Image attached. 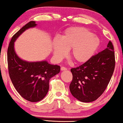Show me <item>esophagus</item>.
Wrapping results in <instances>:
<instances>
[{"label":"esophagus","instance_id":"obj_1","mask_svg":"<svg viewBox=\"0 0 123 123\" xmlns=\"http://www.w3.org/2000/svg\"><path fill=\"white\" fill-rule=\"evenodd\" d=\"M67 70V68H65V67H61V70H62V71H63V70Z\"/></svg>","mask_w":123,"mask_h":123}]
</instances>
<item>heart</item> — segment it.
Masks as SVG:
<instances>
[{"instance_id": "1", "label": "heart", "mask_w": 123, "mask_h": 123, "mask_svg": "<svg viewBox=\"0 0 123 123\" xmlns=\"http://www.w3.org/2000/svg\"><path fill=\"white\" fill-rule=\"evenodd\" d=\"M100 44L99 38L88 29L83 27H70L66 29L60 37L52 43L53 57L61 61L69 50V57L76 64L88 62L98 50Z\"/></svg>"}]
</instances>
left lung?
<instances>
[{
  "label": "left lung",
  "mask_w": 123,
  "mask_h": 123,
  "mask_svg": "<svg viewBox=\"0 0 123 123\" xmlns=\"http://www.w3.org/2000/svg\"><path fill=\"white\" fill-rule=\"evenodd\" d=\"M115 66L114 48L109 41L105 50L86 63L70 69L73 75L69 86L72 95L83 102L95 101L106 88Z\"/></svg>",
  "instance_id": "left-lung-1"
}]
</instances>
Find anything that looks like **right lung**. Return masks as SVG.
Returning a JSON list of instances; mask_svg holds the SVG:
<instances>
[{
    "label": "right lung",
    "instance_id": "obj_1",
    "mask_svg": "<svg viewBox=\"0 0 123 123\" xmlns=\"http://www.w3.org/2000/svg\"><path fill=\"white\" fill-rule=\"evenodd\" d=\"M37 26L30 21L12 36L7 50L8 73L12 84L20 95L32 102L40 101L46 97L49 89V80L60 73V66L47 61L29 62L23 60L15 51L14 42L18 37L31 28Z\"/></svg>",
    "mask_w": 123,
    "mask_h": 123
}]
</instances>
